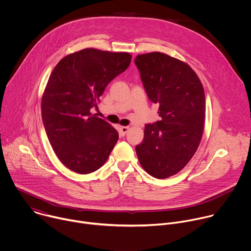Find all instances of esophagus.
Listing matches in <instances>:
<instances>
[{
    "mask_svg": "<svg viewBox=\"0 0 251 251\" xmlns=\"http://www.w3.org/2000/svg\"><path fill=\"white\" fill-rule=\"evenodd\" d=\"M128 130H129V127H127V126H123V127L120 128V132H121V134H122L123 136L128 132Z\"/></svg>",
    "mask_w": 251,
    "mask_h": 251,
    "instance_id": "esophagus-1",
    "label": "esophagus"
}]
</instances>
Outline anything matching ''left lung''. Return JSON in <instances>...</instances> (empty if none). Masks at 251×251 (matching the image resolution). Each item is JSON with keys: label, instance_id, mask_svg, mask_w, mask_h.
Here are the masks:
<instances>
[{"label": "left lung", "instance_id": "8db88e82", "mask_svg": "<svg viewBox=\"0 0 251 251\" xmlns=\"http://www.w3.org/2000/svg\"><path fill=\"white\" fill-rule=\"evenodd\" d=\"M149 100L158 104L159 121L146 124L136 152L143 169L155 178L176 175L200 144L205 123V93L196 73L186 63L160 52L138 55Z\"/></svg>", "mask_w": 251, "mask_h": 251}]
</instances>
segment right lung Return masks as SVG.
Masks as SVG:
<instances>
[{"instance_id":"obj_1","label":"right lung","mask_w":251,"mask_h":251,"mask_svg":"<svg viewBox=\"0 0 251 251\" xmlns=\"http://www.w3.org/2000/svg\"><path fill=\"white\" fill-rule=\"evenodd\" d=\"M131 58L88 48L64 57L52 71L41 101L42 121L56 155L71 171H98L117 143L118 132L91 109Z\"/></svg>"}]
</instances>
